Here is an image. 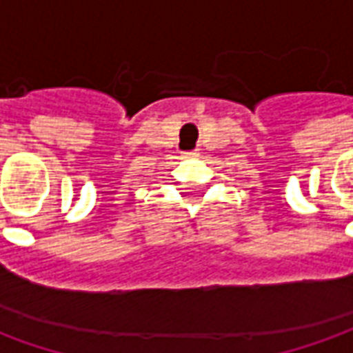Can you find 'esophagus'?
<instances>
[{
  "instance_id": "esophagus-1",
  "label": "esophagus",
  "mask_w": 353,
  "mask_h": 353,
  "mask_svg": "<svg viewBox=\"0 0 353 353\" xmlns=\"http://www.w3.org/2000/svg\"><path fill=\"white\" fill-rule=\"evenodd\" d=\"M185 159H192V157H199V151H187V153H183Z\"/></svg>"
}]
</instances>
